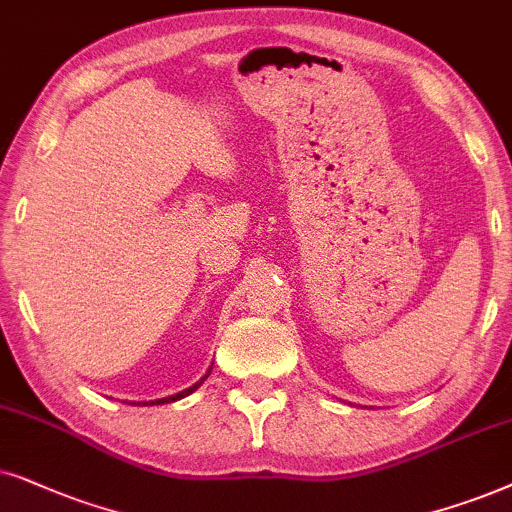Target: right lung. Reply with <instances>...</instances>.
I'll return each instance as SVG.
<instances>
[{
  "instance_id": "obj_1",
  "label": "right lung",
  "mask_w": 512,
  "mask_h": 512,
  "mask_svg": "<svg viewBox=\"0 0 512 512\" xmlns=\"http://www.w3.org/2000/svg\"><path fill=\"white\" fill-rule=\"evenodd\" d=\"M210 370H213V367H210ZM210 370L206 372V377H201L199 381H196V384L194 386H189V388H185V391H180V393H175V395H168V398H161V400H149V403H145V405H163V403H175V400H180V398H185V395H189V393H194L196 391V388H199L201 384H203V381H206L208 379V374H210Z\"/></svg>"
}]
</instances>
